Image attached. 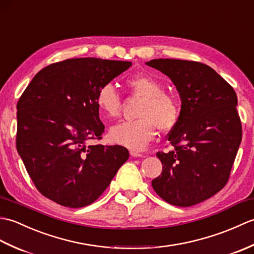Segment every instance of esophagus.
<instances>
[{
    "instance_id": "esophagus-1",
    "label": "esophagus",
    "mask_w": 254,
    "mask_h": 254,
    "mask_svg": "<svg viewBox=\"0 0 254 254\" xmlns=\"http://www.w3.org/2000/svg\"><path fill=\"white\" fill-rule=\"evenodd\" d=\"M130 155L132 156V157H144V155H142V154H139V153L135 152V150H131V152H130Z\"/></svg>"
}]
</instances>
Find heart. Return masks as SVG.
Masks as SVG:
<instances>
[{"label": "heart", "mask_w": 254, "mask_h": 254, "mask_svg": "<svg viewBox=\"0 0 254 254\" xmlns=\"http://www.w3.org/2000/svg\"><path fill=\"white\" fill-rule=\"evenodd\" d=\"M127 86L134 94L143 97L136 120L121 121L112 126L109 138L112 143L132 150H142L152 141L156 127L161 131L174 127L180 117V105L174 96L165 93L159 80L148 75H133L127 79ZM96 104L105 119L118 116L121 96L115 84H102L96 96Z\"/></svg>", "instance_id": "heart-1"}]
</instances>
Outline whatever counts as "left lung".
<instances>
[{"label": "left lung", "instance_id": "1", "mask_svg": "<svg viewBox=\"0 0 254 254\" xmlns=\"http://www.w3.org/2000/svg\"><path fill=\"white\" fill-rule=\"evenodd\" d=\"M146 65L167 75L181 99L179 120L168 135L175 149L157 153L163 172L152 187L169 204L192 206L215 195L228 181L242 137L237 95L203 63L155 59Z\"/></svg>", "mask_w": 254, "mask_h": 254}]
</instances>
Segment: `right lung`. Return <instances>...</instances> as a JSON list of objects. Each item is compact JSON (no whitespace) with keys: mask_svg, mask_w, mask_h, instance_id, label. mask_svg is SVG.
I'll return each mask as SVG.
<instances>
[{"mask_svg":"<svg viewBox=\"0 0 254 254\" xmlns=\"http://www.w3.org/2000/svg\"><path fill=\"white\" fill-rule=\"evenodd\" d=\"M132 65L97 58L68 59L38 72L17 102L16 146L42 195L78 208L98 198L128 150L89 145L101 138L96 96L99 87Z\"/></svg>","mask_w":254,"mask_h":254,"instance_id":"1","label":"right lung"}]
</instances>
